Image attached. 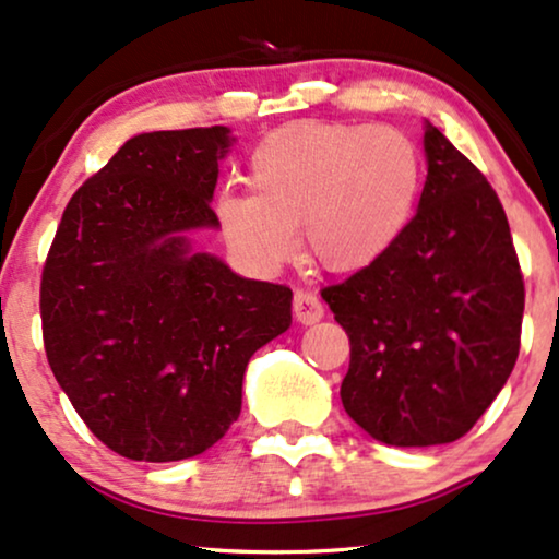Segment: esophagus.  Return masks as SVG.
Returning <instances> with one entry per match:
<instances>
[{
    "mask_svg": "<svg viewBox=\"0 0 559 559\" xmlns=\"http://www.w3.org/2000/svg\"><path fill=\"white\" fill-rule=\"evenodd\" d=\"M294 318H297L301 325H312V322L325 318V307H322L318 294L305 292V288L294 292Z\"/></svg>",
    "mask_w": 559,
    "mask_h": 559,
    "instance_id": "esophagus-1",
    "label": "esophagus"
}]
</instances>
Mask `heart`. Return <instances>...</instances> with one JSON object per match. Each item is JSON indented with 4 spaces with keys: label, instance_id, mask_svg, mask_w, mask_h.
Wrapping results in <instances>:
<instances>
[{
    "label": "heart",
    "instance_id": "heart-1",
    "mask_svg": "<svg viewBox=\"0 0 559 559\" xmlns=\"http://www.w3.org/2000/svg\"><path fill=\"white\" fill-rule=\"evenodd\" d=\"M250 179L254 190L215 200L221 234L245 265L278 271L301 224L322 265L352 273L385 258L412 224L421 153L390 124L294 122L260 140Z\"/></svg>",
    "mask_w": 559,
    "mask_h": 559
}]
</instances>
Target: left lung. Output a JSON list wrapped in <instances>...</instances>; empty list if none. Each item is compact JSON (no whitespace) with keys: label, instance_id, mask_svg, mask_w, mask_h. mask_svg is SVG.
<instances>
[{"label":"left lung","instance_id":"left-lung-1","mask_svg":"<svg viewBox=\"0 0 559 559\" xmlns=\"http://www.w3.org/2000/svg\"><path fill=\"white\" fill-rule=\"evenodd\" d=\"M427 181L399 245L322 288L352 344L346 414L395 448L472 429L513 372L523 275L487 177L427 122Z\"/></svg>","mask_w":559,"mask_h":559}]
</instances>
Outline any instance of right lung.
Wrapping results in <instances>:
<instances>
[{
	"label": "right lung",
	"instance_id": "obj_1",
	"mask_svg": "<svg viewBox=\"0 0 559 559\" xmlns=\"http://www.w3.org/2000/svg\"><path fill=\"white\" fill-rule=\"evenodd\" d=\"M226 127L145 132L72 194L41 275L44 348L87 429L130 461L205 453L241 412L260 346L292 325V288L192 252L215 228Z\"/></svg>",
	"mask_w": 559,
	"mask_h": 559
}]
</instances>
